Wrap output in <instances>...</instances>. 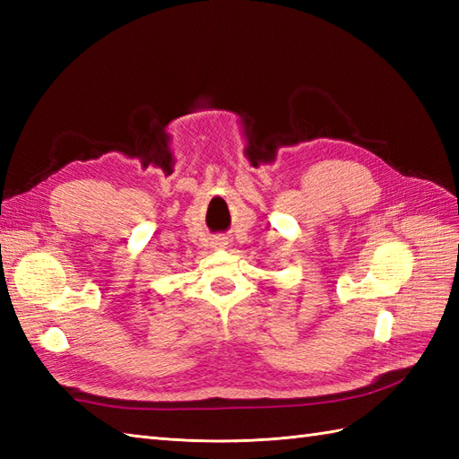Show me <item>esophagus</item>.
Instances as JSON below:
<instances>
[{
  "instance_id": "obj_1",
  "label": "esophagus",
  "mask_w": 459,
  "mask_h": 459,
  "mask_svg": "<svg viewBox=\"0 0 459 459\" xmlns=\"http://www.w3.org/2000/svg\"><path fill=\"white\" fill-rule=\"evenodd\" d=\"M227 245H229V240L224 238V237H217V238H212V242H211V247H212L214 250H222V248H227Z\"/></svg>"
}]
</instances>
